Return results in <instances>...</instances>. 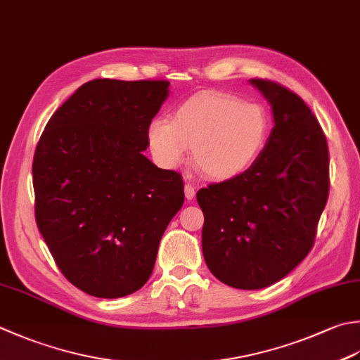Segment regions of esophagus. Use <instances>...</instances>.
I'll list each match as a JSON object with an SVG mask.
<instances>
[{
  "instance_id": "esophagus-1",
  "label": "esophagus",
  "mask_w": 360,
  "mask_h": 360,
  "mask_svg": "<svg viewBox=\"0 0 360 360\" xmlns=\"http://www.w3.org/2000/svg\"><path fill=\"white\" fill-rule=\"evenodd\" d=\"M184 193H186V198H187L188 201H192V200L195 198V195H196V190H195V187H193L192 184H186Z\"/></svg>"
}]
</instances>
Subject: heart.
I'll return each mask as SVG.
<instances>
[{
  "mask_svg": "<svg viewBox=\"0 0 360 360\" xmlns=\"http://www.w3.org/2000/svg\"><path fill=\"white\" fill-rule=\"evenodd\" d=\"M271 129L262 105L223 91H201L181 103L168 120L156 118L146 139L154 160L176 170L192 148L195 165L210 179L226 181L255 164Z\"/></svg>",
  "mask_w": 360,
  "mask_h": 360,
  "instance_id": "heart-1",
  "label": "heart"
}]
</instances>
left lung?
Here are the masks:
<instances>
[{"label": "left lung", "instance_id": "obj_1", "mask_svg": "<svg viewBox=\"0 0 360 360\" xmlns=\"http://www.w3.org/2000/svg\"><path fill=\"white\" fill-rule=\"evenodd\" d=\"M274 126L248 170L196 193L202 255L217 279L257 290L285 278L311 251L329 193V151L319 120L281 84L250 79Z\"/></svg>", "mask_w": 360, "mask_h": 360}]
</instances>
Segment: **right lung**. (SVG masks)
<instances>
[{
	"mask_svg": "<svg viewBox=\"0 0 360 360\" xmlns=\"http://www.w3.org/2000/svg\"><path fill=\"white\" fill-rule=\"evenodd\" d=\"M168 86L89 81L54 112L35 148V221L63 276L91 297L142 288L184 204L181 174L143 156Z\"/></svg>",
	"mask_w": 360,
	"mask_h": 360,
	"instance_id": "1",
	"label": "right lung"
}]
</instances>
